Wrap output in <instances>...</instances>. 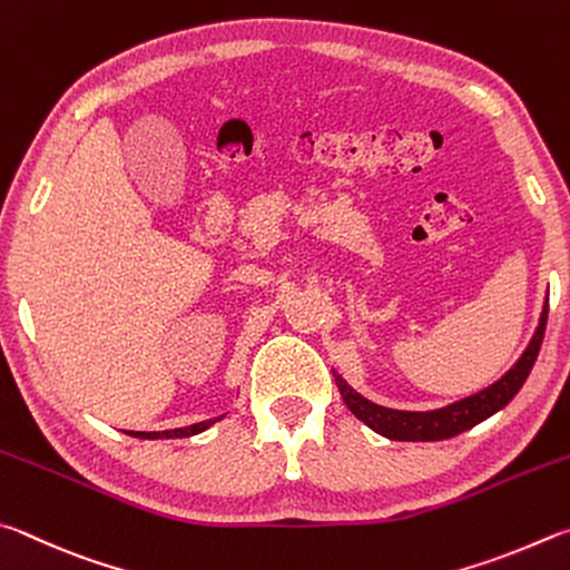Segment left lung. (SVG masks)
I'll return each mask as SVG.
<instances>
[{
    "label": "left lung",
    "mask_w": 570,
    "mask_h": 570,
    "mask_svg": "<svg viewBox=\"0 0 570 570\" xmlns=\"http://www.w3.org/2000/svg\"><path fill=\"white\" fill-rule=\"evenodd\" d=\"M546 321H548V303L541 313V323H538L533 341L525 347L521 361H518L511 371H508L501 381L493 383L491 387L465 397L461 403L441 407V411L407 413V411H393V407L375 405L361 393H355L337 373H335V385L337 391H341L345 405L351 407V413L357 417V421H363L367 428H373L375 433L391 438V441H445V438H453L458 433L468 431V428L485 421L488 415L498 413L503 405L513 401V395L521 391L528 373H531L538 351H541Z\"/></svg>",
    "instance_id": "obj_1"
}]
</instances>
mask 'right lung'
<instances>
[{"mask_svg": "<svg viewBox=\"0 0 570 570\" xmlns=\"http://www.w3.org/2000/svg\"><path fill=\"white\" fill-rule=\"evenodd\" d=\"M219 417H215V421H205V423H195L189 428H175V431H163V433H139V431H129V435L135 438H187V435H195V433H203L205 428H209L213 423H217Z\"/></svg>", "mask_w": 570, "mask_h": 570, "instance_id": "obj_1", "label": "right lung"}]
</instances>
